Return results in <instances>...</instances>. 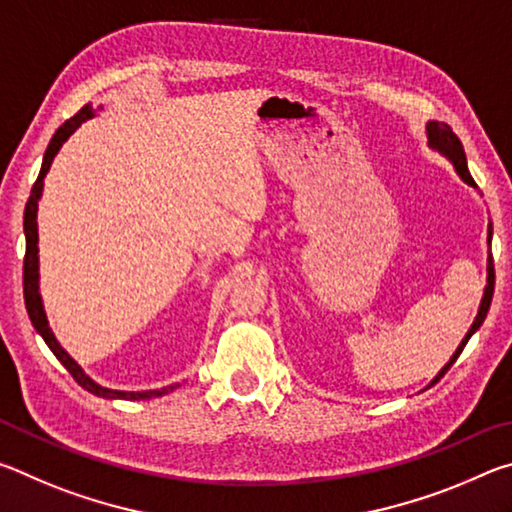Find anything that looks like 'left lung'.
Listing matches in <instances>:
<instances>
[{
  "label": "left lung",
  "instance_id": "obj_1",
  "mask_svg": "<svg viewBox=\"0 0 512 512\" xmlns=\"http://www.w3.org/2000/svg\"><path fill=\"white\" fill-rule=\"evenodd\" d=\"M427 140H429V146H431L433 151L443 153L445 158L454 164L456 173L465 180L467 185L476 187L474 178L470 176V169H467V158H465L463 144H461V140H458L452 128H449L447 124H440V121H429V124H427ZM490 241H492V223L488 225V246H490ZM492 293H495V264H492V255H488V284H485V289H483V298H481V305H479V314H476L472 327L467 329L465 339L461 341V345H458L456 352L452 354V359H449V361L445 363V366H443V370H440L438 375L431 379L429 386H433V384H436V381H440V377H445V372L454 366V361L458 359V354L463 352L467 341H470V336L476 332V329H479V327L483 325L485 316H488L490 302H492ZM429 386H427V388H429Z\"/></svg>",
  "mask_w": 512,
  "mask_h": 512
}]
</instances>
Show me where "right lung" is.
Returning <instances> with one entry per match:
<instances>
[{"label": "right lung", "instance_id": "obj_1", "mask_svg": "<svg viewBox=\"0 0 512 512\" xmlns=\"http://www.w3.org/2000/svg\"><path fill=\"white\" fill-rule=\"evenodd\" d=\"M94 117V110L88 103V106H83L79 112L72 119H67L63 126L58 128L51 137V142L45 151V158H42V167L38 173V180L33 183L31 187V196L27 201V207H24V237H27V255H24V305H27L29 311V318L33 327H36V332L45 339V343L49 345V350L56 354V359L63 363L67 368L69 375L76 379V384L83 386L85 391H90L92 395H99V397H106V400H151V397H162L171 391H176L180 384H171V386H164L158 388V391H112V388H103L97 381L90 379L85 375L83 368L76 363L69 354L60 348V343L56 341L54 332H51L49 327V320L45 314V307H42V298H40V273H38V201L42 196V183H45V176L51 167V162H54L56 153L60 151V146L67 142V137L72 135L76 128H79L85 119Z\"/></svg>", "mask_w": 512, "mask_h": 512}]
</instances>
